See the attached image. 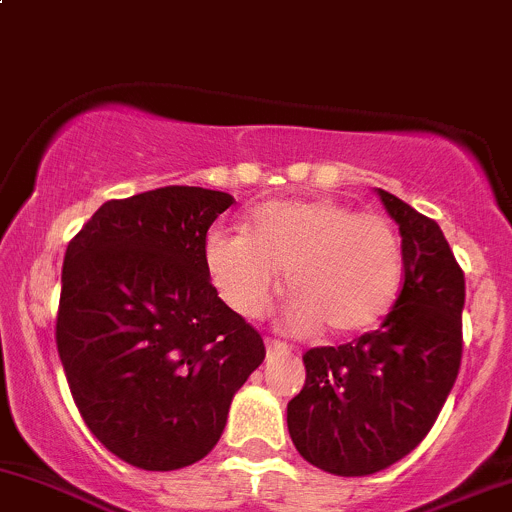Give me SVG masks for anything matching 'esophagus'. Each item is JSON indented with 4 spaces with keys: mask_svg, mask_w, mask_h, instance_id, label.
I'll return each mask as SVG.
<instances>
[{
    "mask_svg": "<svg viewBox=\"0 0 512 512\" xmlns=\"http://www.w3.org/2000/svg\"><path fill=\"white\" fill-rule=\"evenodd\" d=\"M266 352H268V357H281V355H288V347L283 345V342H278V340H266Z\"/></svg>",
    "mask_w": 512,
    "mask_h": 512,
    "instance_id": "34e87169",
    "label": "esophagus"
}]
</instances>
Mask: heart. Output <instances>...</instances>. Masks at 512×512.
I'll use <instances>...</instances> for the list:
<instances>
[{
  "instance_id": "heart-1",
  "label": "heart",
  "mask_w": 512,
  "mask_h": 512,
  "mask_svg": "<svg viewBox=\"0 0 512 512\" xmlns=\"http://www.w3.org/2000/svg\"><path fill=\"white\" fill-rule=\"evenodd\" d=\"M204 263L224 303L258 318L281 288L293 293L286 330L335 337L367 333L387 318L404 283V244L387 217L337 199H278L251 212L246 231L212 229Z\"/></svg>"
}]
</instances>
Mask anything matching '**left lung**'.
Wrapping results in <instances>:
<instances>
[{
    "label": "left lung",
    "mask_w": 512,
    "mask_h": 512,
    "mask_svg": "<svg viewBox=\"0 0 512 512\" xmlns=\"http://www.w3.org/2000/svg\"><path fill=\"white\" fill-rule=\"evenodd\" d=\"M404 244V283L377 330L303 355L305 384L288 402L300 456L335 476L384 471L421 444L461 365L466 283L444 231L377 189Z\"/></svg>",
    "instance_id": "obj_1"
}]
</instances>
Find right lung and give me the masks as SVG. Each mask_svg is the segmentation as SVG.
Masks as SVG:
<instances>
[{"label":"right lung","instance_id":"add662e5","mask_svg":"<svg viewBox=\"0 0 512 512\" xmlns=\"http://www.w3.org/2000/svg\"><path fill=\"white\" fill-rule=\"evenodd\" d=\"M231 204L202 187L113 199L63 256L56 345L68 387L100 444L142 471L207 456L266 357L204 263L209 226Z\"/></svg>","mask_w":512,"mask_h":512}]
</instances>
